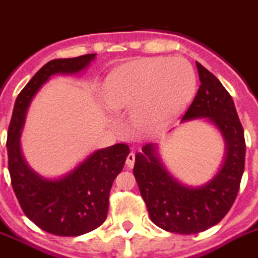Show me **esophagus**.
Wrapping results in <instances>:
<instances>
[{"mask_svg":"<svg viewBox=\"0 0 258 258\" xmlns=\"http://www.w3.org/2000/svg\"><path fill=\"white\" fill-rule=\"evenodd\" d=\"M126 164L128 168H132L135 164V154L134 153H130L128 155H127V159H126Z\"/></svg>","mask_w":258,"mask_h":258,"instance_id":"34e87169","label":"esophagus"}]
</instances>
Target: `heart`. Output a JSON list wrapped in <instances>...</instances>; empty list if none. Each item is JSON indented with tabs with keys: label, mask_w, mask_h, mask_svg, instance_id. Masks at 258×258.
I'll list each match as a JSON object with an SVG mask.
<instances>
[{
	"label": "heart",
	"mask_w": 258,
	"mask_h": 258,
	"mask_svg": "<svg viewBox=\"0 0 258 258\" xmlns=\"http://www.w3.org/2000/svg\"><path fill=\"white\" fill-rule=\"evenodd\" d=\"M194 67L180 57H154L124 63L108 75L104 98L114 109L135 108V122L154 130L188 105L196 93Z\"/></svg>",
	"instance_id": "1"
}]
</instances>
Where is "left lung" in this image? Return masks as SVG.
Masks as SVG:
<instances>
[{"mask_svg": "<svg viewBox=\"0 0 258 258\" xmlns=\"http://www.w3.org/2000/svg\"><path fill=\"white\" fill-rule=\"evenodd\" d=\"M201 81L182 122L208 118L225 141V158L215 177L200 187L178 182L163 165L154 144L135 156L134 174L151 221L167 232L195 234L218 224L235 201L244 172L245 141L234 102L209 70L196 62Z\"/></svg>", "mask_w": 258, "mask_h": 258, "instance_id": "obj_1", "label": "left lung"}]
</instances>
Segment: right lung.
Here are the masks:
<instances>
[{"label":"right lung","instance_id":"1","mask_svg":"<svg viewBox=\"0 0 258 258\" xmlns=\"http://www.w3.org/2000/svg\"><path fill=\"white\" fill-rule=\"evenodd\" d=\"M95 56L91 53L45 63L16 98L7 132L9 172L21 209L40 229L59 237L85 234L104 223L113 180L123 169L130 148L126 144H115L99 149L63 177L47 179L26 164L20 136L31 100L50 76L79 74Z\"/></svg>","mask_w":258,"mask_h":258}]
</instances>
